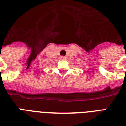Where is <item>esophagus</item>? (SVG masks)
I'll use <instances>...</instances> for the list:
<instances>
[{
	"mask_svg": "<svg viewBox=\"0 0 126 126\" xmlns=\"http://www.w3.org/2000/svg\"><path fill=\"white\" fill-rule=\"evenodd\" d=\"M60 59H66V57H64V56H61V57H60Z\"/></svg>",
	"mask_w": 126,
	"mask_h": 126,
	"instance_id": "obj_1",
	"label": "esophagus"
}]
</instances>
